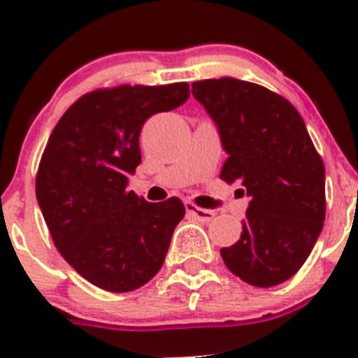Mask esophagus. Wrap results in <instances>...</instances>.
<instances>
[{
	"label": "esophagus",
	"mask_w": 358,
	"mask_h": 358,
	"mask_svg": "<svg viewBox=\"0 0 358 358\" xmlns=\"http://www.w3.org/2000/svg\"><path fill=\"white\" fill-rule=\"evenodd\" d=\"M185 209H187V213H190V215L194 216V218L199 220V222H204V223L211 222L216 215V213L211 211V209L197 208V206L192 204V202H185Z\"/></svg>",
	"instance_id": "obj_1"
}]
</instances>
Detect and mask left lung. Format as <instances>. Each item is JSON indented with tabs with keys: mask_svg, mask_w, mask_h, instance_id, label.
Returning a JSON list of instances; mask_svg holds the SVG:
<instances>
[{
	"mask_svg": "<svg viewBox=\"0 0 358 358\" xmlns=\"http://www.w3.org/2000/svg\"><path fill=\"white\" fill-rule=\"evenodd\" d=\"M218 128L227 161L220 178L251 197L241 239L222 248L227 268L256 287L291 279L326 218V169L299 112L284 96L234 78L192 83ZM243 190V196H244Z\"/></svg>",
	"mask_w": 358,
	"mask_h": 358,
	"instance_id": "8db88e82",
	"label": "left lung"
}]
</instances>
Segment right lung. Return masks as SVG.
I'll use <instances>...</instances> for the list:
<instances>
[{
	"instance_id": "obj_1",
	"label": "right lung",
	"mask_w": 358,
	"mask_h": 358,
	"mask_svg": "<svg viewBox=\"0 0 358 358\" xmlns=\"http://www.w3.org/2000/svg\"><path fill=\"white\" fill-rule=\"evenodd\" d=\"M189 96L187 83L96 90L72 103L50 135L38 204L60 255L100 289H138L164 263L185 206L178 197L147 202L126 187L142 162L143 122Z\"/></svg>"
}]
</instances>
